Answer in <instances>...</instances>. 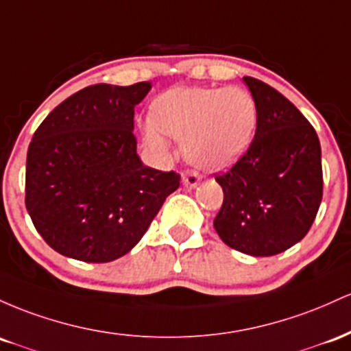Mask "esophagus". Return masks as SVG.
Masks as SVG:
<instances>
[{
	"label": "esophagus",
	"mask_w": 351,
	"mask_h": 351,
	"mask_svg": "<svg viewBox=\"0 0 351 351\" xmlns=\"http://www.w3.org/2000/svg\"><path fill=\"white\" fill-rule=\"evenodd\" d=\"M199 182H200V176L194 171H187L186 174L182 176V184L189 189L197 187V186H199Z\"/></svg>",
	"instance_id": "1"
}]
</instances>
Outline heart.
I'll return each instance as SVG.
<instances>
[{"instance_id":"1","label":"heart","mask_w":351,"mask_h":351,"mask_svg":"<svg viewBox=\"0 0 351 351\" xmlns=\"http://www.w3.org/2000/svg\"><path fill=\"white\" fill-rule=\"evenodd\" d=\"M258 123V109L247 89L177 88L160 94L143 124L145 144L167 151L164 134L182 139V152L202 169H223L245 154Z\"/></svg>"}]
</instances>
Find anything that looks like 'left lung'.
I'll return each instance as SVG.
<instances>
[{
    "label": "left lung",
    "mask_w": 351,
    "mask_h": 351,
    "mask_svg": "<svg viewBox=\"0 0 351 351\" xmlns=\"http://www.w3.org/2000/svg\"><path fill=\"white\" fill-rule=\"evenodd\" d=\"M258 123L247 152L215 180L223 204L214 219L232 249L270 257L295 245L312 227L324 195L322 149L313 125L277 89L243 77Z\"/></svg>",
    "instance_id": "8db88e82"
}]
</instances>
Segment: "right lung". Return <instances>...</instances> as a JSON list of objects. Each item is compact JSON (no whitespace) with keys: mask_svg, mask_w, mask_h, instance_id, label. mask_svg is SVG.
<instances>
[{"mask_svg":"<svg viewBox=\"0 0 351 351\" xmlns=\"http://www.w3.org/2000/svg\"><path fill=\"white\" fill-rule=\"evenodd\" d=\"M151 82L94 84L48 114L26 157V208L46 243L89 263L112 262L143 239L180 176L137 156L134 108Z\"/></svg>","mask_w":351,"mask_h":351,"instance_id":"right-lung-1","label":"right lung"}]
</instances>
